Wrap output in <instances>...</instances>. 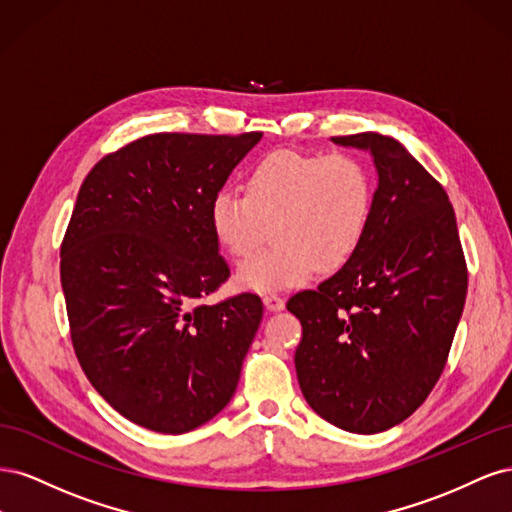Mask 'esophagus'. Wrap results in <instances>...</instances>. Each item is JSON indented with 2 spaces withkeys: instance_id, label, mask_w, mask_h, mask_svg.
Returning <instances> with one entry per match:
<instances>
[{
  "instance_id": "obj_1",
  "label": "esophagus",
  "mask_w": 512,
  "mask_h": 512,
  "mask_svg": "<svg viewBox=\"0 0 512 512\" xmlns=\"http://www.w3.org/2000/svg\"><path fill=\"white\" fill-rule=\"evenodd\" d=\"M265 307L269 309V312H282V309L286 307V301L282 297H277V294H267Z\"/></svg>"
}]
</instances>
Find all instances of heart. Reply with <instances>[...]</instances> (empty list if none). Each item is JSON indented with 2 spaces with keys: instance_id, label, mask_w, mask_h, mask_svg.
<instances>
[{
  "instance_id": "1",
  "label": "heart",
  "mask_w": 512,
  "mask_h": 512,
  "mask_svg": "<svg viewBox=\"0 0 512 512\" xmlns=\"http://www.w3.org/2000/svg\"><path fill=\"white\" fill-rule=\"evenodd\" d=\"M245 192L222 188L209 205L215 241L243 258L273 230V245L237 269V284L258 294L307 284L354 256L371 213V177L346 153L275 151L247 175Z\"/></svg>"
}]
</instances>
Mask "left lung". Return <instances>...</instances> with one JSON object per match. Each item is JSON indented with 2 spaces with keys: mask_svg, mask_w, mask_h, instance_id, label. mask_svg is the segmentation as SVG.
Segmentation results:
<instances>
[{
  "mask_svg": "<svg viewBox=\"0 0 512 512\" xmlns=\"http://www.w3.org/2000/svg\"><path fill=\"white\" fill-rule=\"evenodd\" d=\"M331 141L369 151L378 188L359 250L286 305L303 327L294 367L324 421L380 433L406 421L436 386L468 271L451 200L404 145L378 132Z\"/></svg>",
  "mask_w": 512,
  "mask_h": 512,
  "instance_id": "left-lung-1",
  "label": "left lung"
}]
</instances>
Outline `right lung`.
Instances as JSON below:
<instances>
[{"label": "right lung", "mask_w": 512, "mask_h": 512, "mask_svg": "<svg viewBox=\"0 0 512 512\" xmlns=\"http://www.w3.org/2000/svg\"><path fill=\"white\" fill-rule=\"evenodd\" d=\"M262 134H151L85 177L61 243L74 352L128 421L185 433L222 412L262 320L256 294L203 299L230 275L209 205Z\"/></svg>", "instance_id": "add662e5"}]
</instances>
